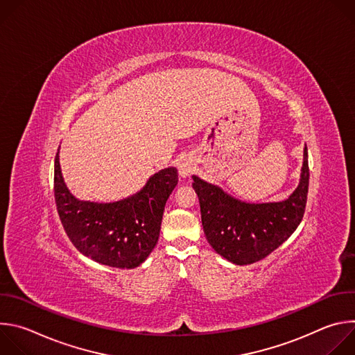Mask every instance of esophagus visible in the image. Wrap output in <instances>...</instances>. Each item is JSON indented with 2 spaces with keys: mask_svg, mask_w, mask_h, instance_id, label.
<instances>
[{
  "mask_svg": "<svg viewBox=\"0 0 355 355\" xmlns=\"http://www.w3.org/2000/svg\"><path fill=\"white\" fill-rule=\"evenodd\" d=\"M195 170V163L189 157H184L178 163V171L181 177H188Z\"/></svg>",
  "mask_w": 355,
  "mask_h": 355,
  "instance_id": "34e87169",
  "label": "esophagus"
}]
</instances>
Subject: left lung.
I'll list each match as a JSON object with an SVG mask.
<instances>
[{
    "instance_id": "8db88e82",
    "label": "left lung",
    "mask_w": 355,
    "mask_h": 355,
    "mask_svg": "<svg viewBox=\"0 0 355 355\" xmlns=\"http://www.w3.org/2000/svg\"><path fill=\"white\" fill-rule=\"evenodd\" d=\"M192 180L208 243L237 266L252 264L271 254L302 222L309 191L308 148L303 153L300 182L282 202L247 204L196 175Z\"/></svg>"
}]
</instances>
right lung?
<instances>
[{
	"instance_id": "add662e5",
	"label": "right lung",
	"mask_w": 355,
	"mask_h": 355,
	"mask_svg": "<svg viewBox=\"0 0 355 355\" xmlns=\"http://www.w3.org/2000/svg\"><path fill=\"white\" fill-rule=\"evenodd\" d=\"M178 184V171L164 168L133 196L95 204L76 199L67 189L55 159V199L60 222L74 247L84 256L115 268L140 266L160 236L166 202Z\"/></svg>"
}]
</instances>
